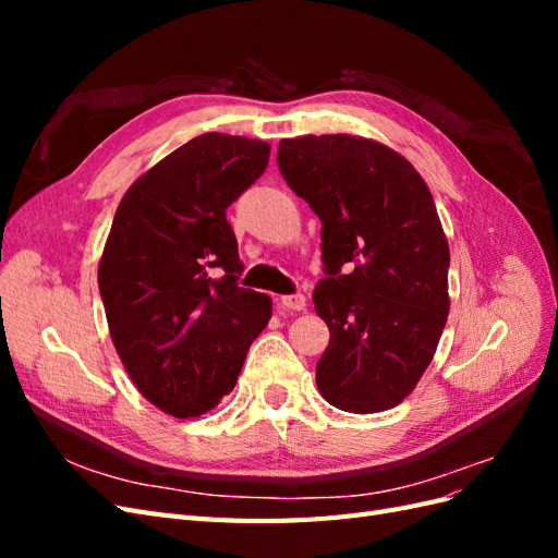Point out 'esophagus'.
Segmentation results:
<instances>
[{"label":"esophagus","mask_w":558,"mask_h":558,"mask_svg":"<svg viewBox=\"0 0 558 558\" xmlns=\"http://www.w3.org/2000/svg\"><path fill=\"white\" fill-rule=\"evenodd\" d=\"M281 307L291 310V312H302L307 307V298L302 293H295V295H283L281 298Z\"/></svg>","instance_id":"34e87169"}]
</instances>
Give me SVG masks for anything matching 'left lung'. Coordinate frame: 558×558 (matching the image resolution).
Segmentation results:
<instances>
[{"mask_svg": "<svg viewBox=\"0 0 558 558\" xmlns=\"http://www.w3.org/2000/svg\"><path fill=\"white\" fill-rule=\"evenodd\" d=\"M277 162L320 218L314 310L330 342L318 391L351 414L391 410L426 373L449 314V244L428 185L398 150L356 134L281 140Z\"/></svg>", "mask_w": 558, "mask_h": 558, "instance_id": "obj_1", "label": "left lung"}]
</instances>
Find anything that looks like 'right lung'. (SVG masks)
Instances as JSON below:
<instances>
[{
	"mask_svg": "<svg viewBox=\"0 0 558 558\" xmlns=\"http://www.w3.org/2000/svg\"><path fill=\"white\" fill-rule=\"evenodd\" d=\"M269 144L207 132L134 181L99 258L111 342L140 393L177 418L228 396L272 316L240 289L242 260L226 209L267 167Z\"/></svg>",
	"mask_w": 558,
	"mask_h": 558,
	"instance_id": "add662e5",
	"label": "right lung"
}]
</instances>
